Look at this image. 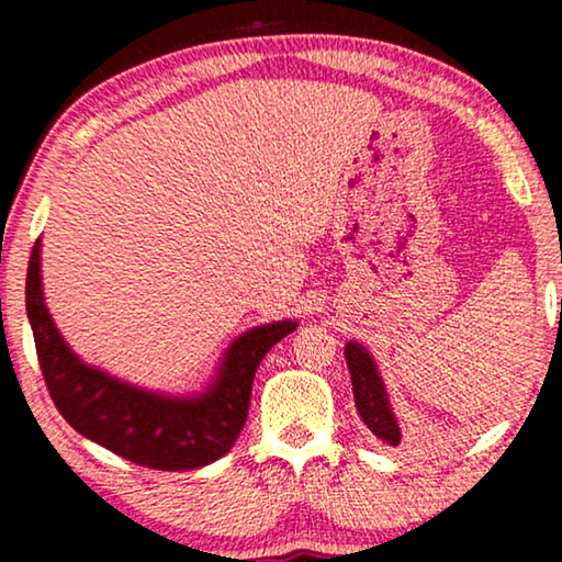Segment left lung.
<instances>
[{"mask_svg":"<svg viewBox=\"0 0 562 562\" xmlns=\"http://www.w3.org/2000/svg\"><path fill=\"white\" fill-rule=\"evenodd\" d=\"M345 360H348L350 368L352 396H356V409L360 419L366 422V427L379 440L386 445H398L402 442V427H398L396 414L391 409L386 386H383V379L373 356L363 345L350 340L345 345Z\"/></svg>","mask_w":562,"mask_h":562,"instance_id":"left-lung-1","label":"left lung"}]
</instances>
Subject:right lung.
I'll return each instance as SVG.
<instances>
[{
  "instance_id": "1",
  "label": "right lung",
  "mask_w": 562,
  "mask_h": 562,
  "mask_svg": "<svg viewBox=\"0 0 562 562\" xmlns=\"http://www.w3.org/2000/svg\"><path fill=\"white\" fill-rule=\"evenodd\" d=\"M25 306L43 379L60 417L114 456L156 471H194L229 452L248 419L260 360L296 329L291 319L248 329L229 342L202 394L173 396L133 386L102 368L83 363L68 348L45 306L41 240L30 252Z\"/></svg>"
}]
</instances>
